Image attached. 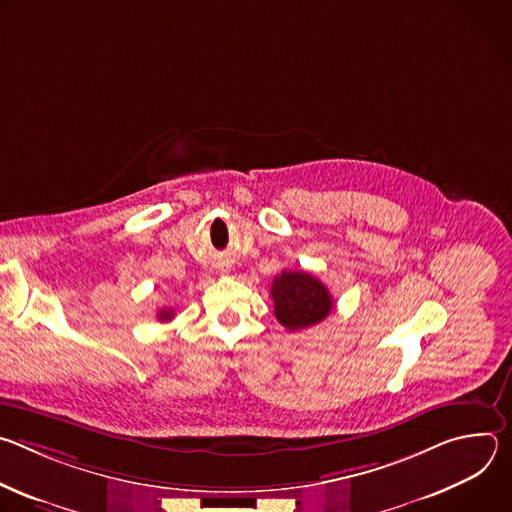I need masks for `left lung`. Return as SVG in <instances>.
<instances>
[{
  "instance_id": "left-lung-1",
  "label": "left lung",
  "mask_w": 512,
  "mask_h": 512,
  "mask_svg": "<svg viewBox=\"0 0 512 512\" xmlns=\"http://www.w3.org/2000/svg\"><path fill=\"white\" fill-rule=\"evenodd\" d=\"M275 318L287 330H302L320 324L334 302L328 287L306 271H281L271 283Z\"/></svg>"
}]
</instances>
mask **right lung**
I'll list each match as a JSON object with an SVG mask.
<instances>
[{
  "label": "right lung",
  "instance_id": "obj_1",
  "mask_svg": "<svg viewBox=\"0 0 512 512\" xmlns=\"http://www.w3.org/2000/svg\"><path fill=\"white\" fill-rule=\"evenodd\" d=\"M174 318V310L172 308H162L160 312H158V320L160 322H170Z\"/></svg>",
  "mask_w": 512,
  "mask_h": 512
}]
</instances>
